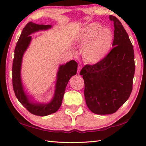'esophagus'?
<instances>
[{
  "label": "esophagus",
  "instance_id": "1",
  "mask_svg": "<svg viewBox=\"0 0 146 146\" xmlns=\"http://www.w3.org/2000/svg\"><path fill=\"white\" fill-rule=\"evenodd\" d=\"M82 68V65L81 64H78V73H80V71L81 70V69Z\"/></svg>",
  "mask_w": 146,
  "mask_h": 146
}]
</instances>
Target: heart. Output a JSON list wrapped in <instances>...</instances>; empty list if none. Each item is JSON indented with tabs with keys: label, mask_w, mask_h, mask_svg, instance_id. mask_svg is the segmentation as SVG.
I'll return each instance as SVG.
<instances>
[{
	"label": "heart",
	"mask_w": 146,
	"mask_h": 146,
	"mask_svg": "<svg viewBox=\"0 0 146 146\" xmlns=\"http://www.w3.org/2000/svg\"><path fill=\"white\" fill-rule=\"evenodd\" d=\"M114 35L110 28H104L101 24L94 22L82 27L76 36L75 41L84 46L82 56L88 63L95 64L101 61L110 51Z\"/></svg>",
	"instance_id": "1"
}]
</instances>
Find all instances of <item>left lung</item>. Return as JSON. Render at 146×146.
<instances>
[{
    "label": "left lung",
    "instance_id": "left-lung-1",
    "mask_svg": "<svg viewBox=\"0 0 146 146\" xmlns=\"http://www.w3.org/2000/svg\"><path fill=\"white\" fill-rule=\"evenodd\" d=\"M109 18L114 26L113 49L101 61L86 64L80 73L86 104L98 115L113 113L127 100L135 72L134 52L127 33L117 17Z\"/></svg>",
    "mask_w": 146,
    "mask_h": 146
}]
</instances>
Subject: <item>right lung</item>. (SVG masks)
I'll use <instances>...</instances> for the list:
<instances>
[{
  "label": "right lung",
  "instance_id": "add662e5",
  "mask_svg": "<svg viewBox=\"0 0 146 146\" xmlns=\"http://www.w3.org/2000/svg\"><path fill=\"white\" fill-rule=\"evenodd\" d=\"M51 25L37 24L29 22L24 27L15 46L14 58L12 64V85L18 100L29 112L38 116H46L55 113L60 108L65 92V88L71 76L75 75L78 64L71 60L66 64L60 65L57 72L56 82L53 97L47 104L31 100V97L27 94L22 82L21 66L24 52L32 40L30 35L38 32L51 29Z\"/></svg>",
  "mask_w": 146,
  "mask_h": 146
}]
</instances>
